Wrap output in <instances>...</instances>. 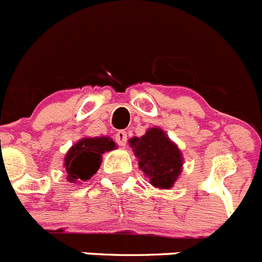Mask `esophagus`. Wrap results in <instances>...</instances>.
Here are the masks:
<instances>
[{"mask_svg": "<svg viewBox=\"0 0 262 262\" xmlns=\"http://www.w3.org/2000/svg\"><path fill=\"white\" fill-rule=\"evenodd\" d=\"M115 140L120 146H125L126 142H127V134H126V131H118L115 135Z\"/></svg>", "mask_w": 262, "mask_h": 262, "instance_id": "34e87169", "label": "esophagus"}]
</instances>
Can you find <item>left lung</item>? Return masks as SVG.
Listing matches in <instances>:
<instances>
[{
	"label": "left lung",
	"instance_id": "1",
	"mask_svg": "<svg viewBox=\"0 0 262 262\" xmlns=\"http://www.w3.org/2000/svg\"><path fill=\"white\" fill-rule=\"evenodd\" d=\"M128 144L139 159V167L152 186L170 188L182 168V155L178 147L160 128H150L141 137H131Z\"/></svg>",
	"mask_w": 262,
	"mask_h": 262
}]
</instances>
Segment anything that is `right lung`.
I'll return each instance as SVG.
<instances>
[{"instance_id": "obj_1", "label": "right lung", "mask_w": 262, "mask_h": 262, "mask_svg": "<svg viewBox=\"0 0 262 262\" xmlns=\"http://www.w3.org/2000/svg\"><path fill=\"white\" fill-rule=\"evenodd\" d=\"M116 147L110 137H88L80 140L67 152L64 167L67 180L86 181L97 173L102 163V154Z\"/></svg>"}]
</instances>
